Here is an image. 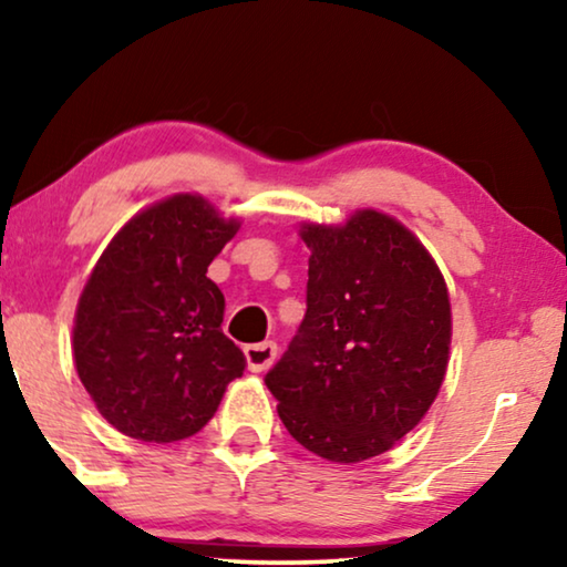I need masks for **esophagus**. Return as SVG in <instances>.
I'll return each instance as SVG.
<instances>
[{
  "instance_id": "esophagus-1",
  "label": "esophagus",
  "mask_w": 567,
  "mask_h": 567,
  "mask_svg": "<svg viewBox=\"0 0 567 567\" xmlns=\"http://www.w3.org/2000/svg\"><path fill=\"white\" fill-rule=\"evenodd\" d=\"M278 348L274 340H262V343H252L245 348V359H247V369L250 371H266L270 369V363L276 361Z\"/></svg>"
}]
</instances>
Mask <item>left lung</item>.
Wrapping results in <instances>:
<instances>
[{"label": "left lung", "mask_w": 567, "mask_h": 567, "mask_svg": "<svg viewBox=\"0 0 567 567\" xmlns=\"http://www.w3.org/2000/svg\"><path fill=\"white\" fill-rule=\"evenodd\" d=\"M307 312L266 374L286 431L330 462L384 454L444 382L452 305L413 231L374 208L340 227L305 224Z\"/></svg>", "instance_id": "obj_1"}]
</instances>
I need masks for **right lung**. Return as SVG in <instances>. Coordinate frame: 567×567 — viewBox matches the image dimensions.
Returning <instances> with one entry per match:
<instances>
[{"label":"right lung","mask_w":567,"mask_h":567,"mask_svg":"<svg viewBox=\"0 0 567 567\" xmlns=\"http://www.w3.org/2000/svg\"><path fill=\"white\" fill-rule=\"evenodd\" d=\"M206 198L177 193L111 239L74 315V363L113 429L169 444L212 421L245 353L221 332L224 293L206 276L237 235Z\"/></svg>","instance_id":"obj_1"}]
</instances>
